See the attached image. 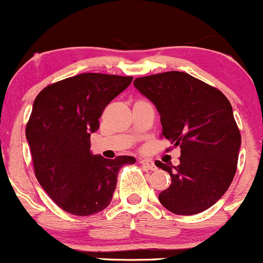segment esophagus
<instances>
[{
	"label": "esophagus",
	"instance_id": "obj_1",
	"mask_svg": "<svg viewBox=\"0 0 263 263\" xmlns=\"http://www.w3.org/2000/svg\"><path fill=\"white\" fill-rule=\"evenodd\" d=\"M140 163L142 164L143 167H146L147 170H151V171H155V170L157 168V167H156V164H155L154 161L147 160V158H142V160H140Z\"/></svg>",
	"mask_w": 263,
	"mask_h": 263
}]
</instances>
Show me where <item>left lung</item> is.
<instances>
[{
	"label": "left lung",
	"instance_id": "1",
	"mask_svg": "<svg viewBox=\"0 0 263 263\" xmlns=\"http://www.w3.org/2000/svg\"><path fill=\"white\" fill-rule=\"evenodd\" d=\"M134 85L157 108L162 136L181 149L178 166L156 161L171 176L158 200L176 215L210 209L227 191L237 167L241 134L230 101L186 72L140 77Z\"/></svg>",
	"mask_w": 263,
	"mask_h": 263
}]
</instances>
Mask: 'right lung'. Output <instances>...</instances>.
I'll use <instances>...</instances> for the list:
<instances>
[{"instance_id": "1", "label": "right lung", "mask_w": 263, "mask_h": 263, "mask_svg": "<svg viewBox=\"0 0 263 263\" xmlns=\"http://www.w3.org/2000/svg\"><path fill=\"white\" fill-rule=\"evenodd\" d=\"M134 77L81 73L52 83L37 95L26 126L34 175L63 211L76 216L101 212L112 200L118 170L136 158L107 160L92 155L91 134L115 97Z\"/></svg>"}]
</instances>
